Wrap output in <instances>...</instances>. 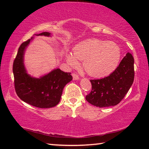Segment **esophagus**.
Listing matches in <instances>:
<instances>
[{
    "mask_svg": "<svg viewBox=\"0 0 149 149\" xmlns=\"http://www.w3.org/2000/svg\"><path fill=\"white\" fill-rule=\"evenodd\" d=\"M72 76H73V79L74 80H77L79 79V75H78L77 74H75V73H73L72 74Z\"/></svg>",
    "mask_w": 149,
    "mask_h": 149,
    "instance_id": "esophagus-1",
    "label": "esophagus"
}]
</instances>
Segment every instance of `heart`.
Listing matches in <instances>:
<instances>
[{
    "mask_svg": "<svg viewBox=\"0 0 149 149\" xmlns=\"http://www.w3.org/2000/svg\"><path fill=\"white\" fill-rule=\"evenodd\" d=\"M120 57V49L115 42L89 39L75 45L73 55L67 56V61L74 65L77 64V60H83V67L88 74L103 77L114 71Z\"/></svg>",
    "mask_w": 149,
    "mask_h": 149,
    "instance_id": "1",
    "label": "heart"
}]
</instances>
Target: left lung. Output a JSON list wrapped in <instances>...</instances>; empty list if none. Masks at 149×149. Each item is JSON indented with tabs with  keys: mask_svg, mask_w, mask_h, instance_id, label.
<instances>
[{
	"mask_svg": "<svg viewBox=\"0 0 149 149\" xmlns=\"http://www.w3.org/2000/svg\"><path fill=\"white\" fill-rule=\"evenodd\" d=\"M134 58L127 52L112 74L99 79H91L92 90L85 97L97 107L115 106L122 101L134 80Z\"/></svg>",
	"mask_w": 149,
	"mask_h": 149,
	"instance_id": "1",
	"label": "left lung"
}]
</instances>
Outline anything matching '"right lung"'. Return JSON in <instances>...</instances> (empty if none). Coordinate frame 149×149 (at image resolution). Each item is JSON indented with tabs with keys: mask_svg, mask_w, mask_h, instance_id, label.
<instances>
[{
	"mask_svg": "<svg viewBox=\"0 0 149 149\" xmlns=\"http://www.w3.org/2000/svg\"><path fill=\"white\" fill-rule=\"evenodd\" d=\"M50 35L49 32H42L37 35ZM31 40L29 39L21 44L14 60L15 91L20 99L33 107L41 108L55 107L60 102L64 86L73 77L71 73L64 72L59 68L40 78L29 76L24 65V54Z\"/></svg>",
	"mask_w": 149,
	"mask_h": 149,
	"instance_id": "right-lung-1",
	"label": "right lung"
}]
</instances>
